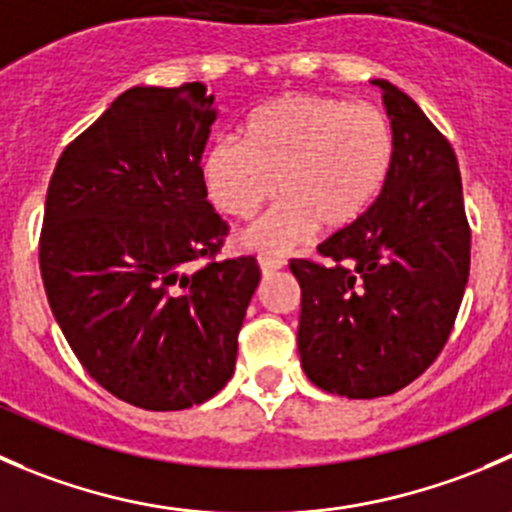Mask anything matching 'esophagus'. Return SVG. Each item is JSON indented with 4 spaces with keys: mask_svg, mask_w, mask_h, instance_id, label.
Listing matches in <instances>:
<instances>
[{
    "mask_svg": "<svg viewBox=\"0 0 512 512\" xmlns=\"http://www.w3.org/2000/svg\"><path fill=\"white\" fill-rule=\"evenodd\" d=\"M257 262H260V270L265 272V275H270V272L282 270V267H285V260H282V257H272V255H260L257 257Z\"/></svg>",
    "mask_w": 512,
    "mask_h": 512,
    "instance_id": "1",
    "label": "esophagus"
}]
</instances>
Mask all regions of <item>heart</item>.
<instances>
[{
	"instance_id": "1",
	"label": "heart",
	"mask_w": 512,
	"mask_h": 512,
	"mask_svg": "<svg viewBox=\"0 0 512 512\" xmlns=\"http://www.w3.org/2000/svg\"><path fill=\"white\" fill-rule=\"evenodd\" d=\"M395 130L385 109L335 94L295 92L262 104L242 142L217 137L200 157V180L220 215L250 220L280 192L247 242L287 250L315 227L345 232L388 185Z\"/></svg>"
}]
</instances>
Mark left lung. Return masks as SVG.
Returning <instances> with one entry per match:
<instances>
[{"label": "left lung", "mask_w": 512, "mask_h": 512, "mask_svg": "<svg viewBox=\"0 0 512 512\" xmlns=\"http://www.w3.org/2000/svg\"><path fill=\"white\" fill-rule=\"evenodd\" d=\"M395 130L388 185L325 262L290 260L302 290L297 350L305 375L352 400L393 395L448 342L470 272L458 157L423 109L375 79Z\"/></svg>", "instance_id": "1"}]
</instances>
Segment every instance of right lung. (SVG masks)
<instances>
[{"label": "right lung", "instance_id": "obj_1", "mask_svg": "<svg viewBox=\"0 0 512 512\" xmlns=\"http://www.w3.org/2000/svg\"><path fill=\"white\" fill-rule=\"evenodd\" d=\"M212 102L202 82L127 89L49 180L39 270L54 320L84 370L142 410L225 388L260 282L255 257L217 260L230 225L200 180Z\"/></svg>", "mask_w": 512, "mask_h": 512}]
</instances>
